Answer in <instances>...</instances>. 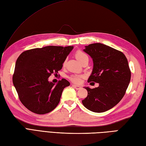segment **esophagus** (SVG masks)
I'll use <instances>...</instances> for the list:
<instances>
[{"label":"esophagus","instance_id":"1","mask_svg":"<svg viewBox=\"0 0 146 146\" xmlns=\"http://www.w3.org/2000/svg\"><path fill=\"white\" fill-rule=\"evenodd\" d=\"M72 86H73L74 88H75V89H76V90H80V88H81L82 87L80 86H78V85H75V84H73L72 85Z\"/></svg>","mask_w":146,"mask_h":146}]
</instances>
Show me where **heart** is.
Instances as JSON below:
<instances>
[{"label":"heart","instance_id":"heart-1","mask_svg":"<svg viewBox=\"0 0 146 146\" xmlns=\"http://www.w3.org/2000/svg\"><path fill=\"white\" fill-rule=\"evenodd\" d=\"M75 56L77 60H78L80 62H81V63H82V62H83L86 60H88V55L86 53H85L84 52H83L82 51H80V50H78L75 52ZM66 63V60H65L63 63V66H65ZM82 78V76L81 75H72L69 76V79L71 80V81H72L73 82L76 83H80V81H81Z\"/></svg>","mask_w":146,"mask_h":146}]
</instances>
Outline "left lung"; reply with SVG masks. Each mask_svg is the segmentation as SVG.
<instances>
[{"instance_id": "left-lung-1", "label": "left lung", "mask_w": 146, "mask_h": 146, "mask_svg": "<svg viewBox=\"0 0 146 146\" xmlns=\"http://www.w3.org/2000/svg\"><path fill=\"white\" fill-rule=\"evenodd\" d=\"M84 51L94 61L88 82L98 83L97 88L87 90L82 104L94 112L110 110L122 100L131 81V71L127 59L122 52L101 43L85 46Z\"/></svg>"}]
</instances>
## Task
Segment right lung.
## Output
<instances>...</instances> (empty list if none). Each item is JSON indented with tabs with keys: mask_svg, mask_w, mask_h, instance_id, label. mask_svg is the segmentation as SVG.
Listing matches in <instances>:
<instances>
[{
	"mask_svg": "<svg viewBox=\"0 0 146 146\" xmlns=\"http://www.w3.org/2000/svg\"><path fill=\"white\" fill-rule=\"evenodd\" d=\"M73 48L49 46L26 50L18 57L12 82L21 103L29 110L41 115L57 107L64 88L70 83L62 79L55 85L48 78L61 70Z\"/></svg>",
	"mask_w": 146,
	"mask_h": 146,
	"instance_id": "right-lung-1",
	"label": "right lung"
}]
</instances>
